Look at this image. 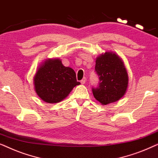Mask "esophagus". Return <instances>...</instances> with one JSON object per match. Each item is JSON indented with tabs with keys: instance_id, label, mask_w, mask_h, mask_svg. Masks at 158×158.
I'll return each instance as SVG.
<instances>
[{
	"instance_id": "1",
	"label": "esophagus",
	"mask_w": 158,
	"mask_h": 158,
	"mask_svg": "<svg viewBox=\"0 0 158 158\" xmlns=\"http://www.w3.org/2000/svg\"><path fill=\"white\" fill-rule=\"evenodd\" d=\"M85 82H86V78H85V77H84V78L81 80V84H85Z\"/></svg>"
}]
</instances>
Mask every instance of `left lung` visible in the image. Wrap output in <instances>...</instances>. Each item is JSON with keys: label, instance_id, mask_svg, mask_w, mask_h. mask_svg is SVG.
Returning a JSON list of instances; mask_svg holds the SVG:
<instances>
[{"label": "left lung", "instance_id": "1", "mask_svg": "<svg viewBox=\"0 0 158 158\" xmlns=\"http://www.w3.org/2000/svg\"><path fill=\"white\" fill-rule=\"evenodd\" d=\"M95 71L98 85L93 87L95 98L103 105L119 100L128 87V75L122 60L112 52H105L96 59Z\"/></svg>", "mask_w": 158, "mask_h": 158}]
</instances>
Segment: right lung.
Wrapping results in <instances>:
<instances>
[{"mask_svg": "<svg viewBox=\"0 0 158 158\" xmlns=\"http://www.w3.org/2000/svg\"><path fill=\"white\" fill-rule=\"evenodd\" d=\"M34 83L38 96L49 103L63 100L75 86L81 84L75 71L64 67L58 59L45 62L36 72Z\"/></svg>", "mask_w": 158, "mask_h": 158, "instance_id": "add662e5", "label": "right lung"}]
</instances>
